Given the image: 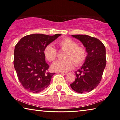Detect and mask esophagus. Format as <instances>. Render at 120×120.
<instances>
[{"mask_svg": "<svg viewBox=\"0 0 120 120\" xmlns=\"http://www.w3.org/2000/svg\"><path fill=\"white\" fill-rule=\"evenodd\" d=\"M60 74H63V75H66L68 74V73H65V72H61Z\"/></svg>", "mask_w": 120, "mask_h": 120, "instance_id": "obj_1", "label": "esophagus"}]
</instances>
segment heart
<instances>
[{
	"instance_id": "heart-1",
	"label": "heart",
	"mask_w": 120,
	"mask_h": 120,
	"mask_svg": "<svg viewBox=\"0 0 120 120\" xmlns=\"http://www.w3.org/2000/svg\"><path fill=\"white\" fill-rule=\"evenodd\" d=\"M59 49L65 51L63 55L64 60H57L52 68L56 71L64 72L73 68L74 65L78 66L83 63L86 58L87 51L82 46L78 45L75 41L69 38H64L57 42ZM44 55L46 60L53 62L57 56V50L51 44L45 47Z\"/></svg>"
}]
</instances>
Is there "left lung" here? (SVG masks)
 <instances>
[{"instance_id":"8db88e82","label":"left lung","mask_w":120,"mask_h":120,"mask_svg":"<svg viewBox=\"0 0 120 120\" xmlns=\"http://www.w3.org/2000/svg\"><path fill=\"white\" fill-rule=\"evenodd\" d=\"M86 47L87 56L84 63L75 72L76 78L70 84L79 93L89 92L99 85L106 65L105 47L99 39L87 35H71Z\"/></svg>"}]
</instances>
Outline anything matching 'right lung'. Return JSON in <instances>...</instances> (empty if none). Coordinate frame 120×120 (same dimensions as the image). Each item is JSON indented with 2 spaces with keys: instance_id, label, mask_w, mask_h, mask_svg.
Returning a JSON list of instances; mask_svg holds the SVG:
<instances>
[{
  "instance_id": "obj_1",
  "label": "right lung",
  "mask_w": 120,
  "mask_h": 120,
  "mask_svg": "<svg viewBox=\"0 0 120 120\" xmlns=\"http://www.w3.org/2000/svg\"><path fill=\"white\" fill-rule=\"evenodd\" d=\"M61 35L33 34L23 37L15 47L14 65L19 82L34 93L44 91L55 73L48 72L49 65L44 55L45 47Z\"/></svg>"
}]
</instances>
